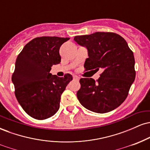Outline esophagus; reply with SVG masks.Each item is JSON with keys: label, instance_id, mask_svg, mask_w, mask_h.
Returning a JSON list of instances; mask_svg holds the SVG:
<instances>
[{"label": "esophagus", "instance_id": "obj_1", "mask_svg": "<svg viewBox=\"0 0 150 150\" xmlns=\"http://www.w3.org/2000/svg\"><path fill=\"white\" fill-rule=\"evenodd\" d=\"M73 80H79V77H77V75H73Z\"/></svg>", "mask_w": 150, "mask_h": 150}]
</instances>
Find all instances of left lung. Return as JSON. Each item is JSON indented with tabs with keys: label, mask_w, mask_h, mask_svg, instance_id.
Instances as JSON below:
<instances>
[{
	"label": "left lung",
	"mask_w": 150,
	"mask_h": 150,
	"mask_svg": "<svg viewBox=\"0 0 150 150\" xmlns=\"http://www.w3.org/2000/svg\"><path fill=\"white\" fill-rule=\"evenodd\" d=\"M74 40L88 51L85 69L102 71L97 81L80 79L77 99L84 107L93 112L113 111L125 101L135 80L133 53L126 41L113 32L76 36Z\"/></svg>",
	"instance_id": "left-lung-1"
}]
</instances>
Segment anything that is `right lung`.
Segmentation results:
<instances>
[{"mask_svg": "<svg viewBox=\"0 0 150 150\" xmlns=\"http://www.w3.org/2000/svg\"><path fill=\"white\" fill-rule=\"evenodd\" d=\"M70 38L42 37L24 46L15 61L12 82L15 97L29 116L38 120L50 118L58 111L62 93L73 80L70 74L59 77L50 73L61 63L60 47Z\"/></svg>", "mask_w": 150, "mask_h": 150, "instance_id": "obj_1", "label": "right lung"}]
</instances>
